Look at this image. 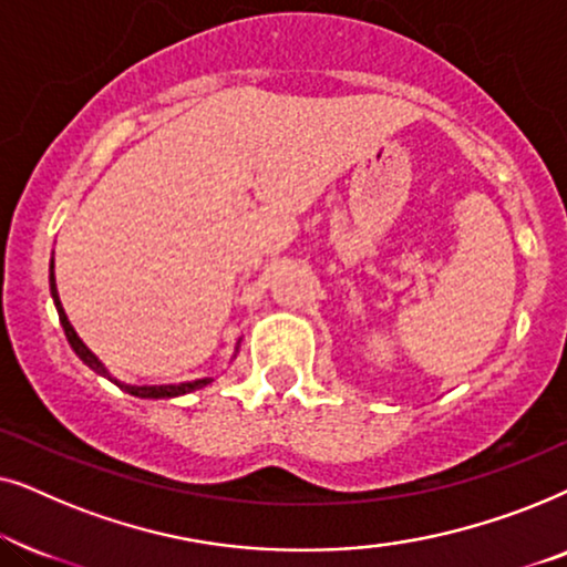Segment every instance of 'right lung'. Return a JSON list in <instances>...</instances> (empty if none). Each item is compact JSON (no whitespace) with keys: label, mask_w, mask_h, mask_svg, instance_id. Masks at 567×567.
<instances>
[{"label":"right lung","mask_w":567,"mask_h":567,"mask_svg":"<svg viewBox=\"0 0 567 567\" xmlns=\"http://www.w3.org/2000/svg\"><path fill=\"white\" fill-rule=\"evenodd\" d=\"M49 284H51V297H53V305H56V312H59V320H61V328L66 332V340L69 346H72V351L80 355V359L87 363V367L95 371V374L111 379L115 386H121L123 392L134 394V398H142V400H169V398H181V394H188V392H196V390H204L206 384H212L214 379L212 377H204V379H193V382H183V384H126L121 382V379H115L111 371L105 369V363L97 359L95 353L90 351L87 346L82 343V338L76 336V330L72 328V322H69V317L64 312V307H61V299H59V291H56V276H53V258H51V274H49Z\"/></svg>","instance_id":"1"}]
</instances>
